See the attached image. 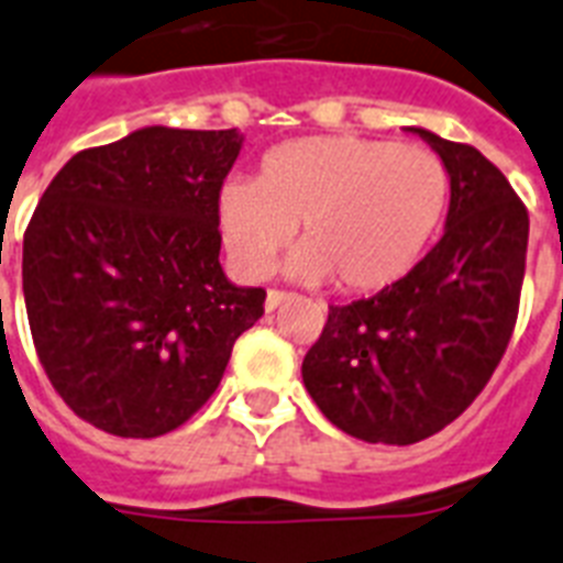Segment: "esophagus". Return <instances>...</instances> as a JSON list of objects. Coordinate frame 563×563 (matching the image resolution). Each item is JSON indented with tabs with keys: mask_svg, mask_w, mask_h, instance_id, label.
Here are the masks:
<instances>
[{
	"mask_svg": "<svg viewBox=\"0 0 563 563\" xmlns=\"http://www.w3.org/2000/svg\"><path fill=\"white\" fill-rule=\"evenodd\" d=\"M295 297V291H283V289H272L266 297V309H277V306H283L286 300H291Z\"/></svg>",
	"mask_w": 563,
	"mask_h": 563,
	"instance_id": "obj_1",
	"label": "esophagus"
}]
</instances>
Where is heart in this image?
<instances>
[{"mask_svg": "<svg viewBox=\"0 0 563 563\" xmlns=\"http://www.w3.org/2000/svg\"><path fill=\"white\" fill-rule=\"evenodd\" d=\"M451 176L440 155L361 135H309L268 150L254 185L219 190L222 242L245 277H266L297 228L291 272L378 291L413 268L445 213Z\"/></svg>", "mask_w": 563, "mask_h": 563, "instance_id": "b5f03b06", "label": "heart"}]
</instances>
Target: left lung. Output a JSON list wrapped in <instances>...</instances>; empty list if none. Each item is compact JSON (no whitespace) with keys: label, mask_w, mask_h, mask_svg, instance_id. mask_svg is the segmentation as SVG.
Returning <instances> with one entry per match:
<instances>
[{"label":"left lung","mask_w":563,"mask_h":563,"mask_svg":"<svg viewBox=\"0 0 563 563\" xmlns=\"http://www.w3.org/2000/svg\"><path fill=\"white\" fill-rule=\"evenodd\" d=\"M451 176L445 234L401 280L329 306L303 385L329 422L364 442L413 445L477 399L504 358L527 272L529 213L472 144L416 130Z\"/></svg>","instance_id":"1"}]
</instances>
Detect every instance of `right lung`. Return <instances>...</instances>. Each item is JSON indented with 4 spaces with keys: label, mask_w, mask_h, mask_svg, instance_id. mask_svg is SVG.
Masks as SVG:
<instances>
[{
    "label": "right lung",
    "mask_w": 563,
    "mask_h": 563,
    "mask_svg": "<svg viewBox=\"0 0 563 563\" xmlns=\"http://www.w3.org/2000/svg\"><path fill=\"white\" fill-rule=\"evenodd\" d=\"M240 147L236 130L147 126L80 150L36 205L22 240L36 358L100 431H176L266 312V289L219 266L217 202Z\"/></svg>",
    "instance_id": "add662e5"
}]
</instances>
